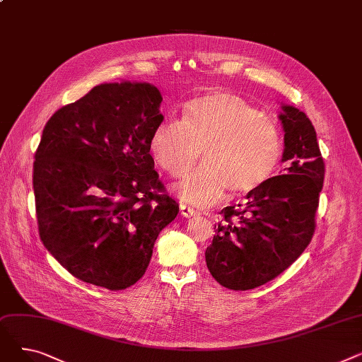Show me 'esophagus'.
<instances>
[{"label":"esophagus","mask_w":362,"mask_h":362,"mask_svg":"<svg viewBox=\"0 0 362 362\" xmlns=\"http://www.w3.org/2000/svg\"><path fill=\"white\" fill-rule=\"evenodd\" d=\"M180 214L186 218H191V217H195L198 214V211H195L191 206H187L186 204H180Z\"/></svg>","instance_id":"esophagus-1"}]
</instances>
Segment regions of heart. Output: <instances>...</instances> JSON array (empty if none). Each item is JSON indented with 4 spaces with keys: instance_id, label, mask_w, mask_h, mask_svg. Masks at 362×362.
Here are the masks:
<instances>
[{
    "instance_id": "b5f03b06",
    "label": "heart",
    "mask_w": 362,
    "mask_h": 362,
    "mask_svg": "<svg viewBox=\"0 0 362 362\" xmlns=\"http://www.w3.org/2000/svg\"><path fill=\"white\" fill-rule=\"evenodd\" d=\"M149 149L171 177H182L201 149L204 163L175 192L197 206H210L230 189L248 197L267 183L281 158V138L255 105L236 93L213 90L187 101L182 119L158 123Z\"/></svg>"
}]
</instances>
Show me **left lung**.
I'll return each instance as SVG.
<instances>
[{
  "label": "left lung",
  "instance_id": "8db88e82",
  "mask_svg": "<svg viewBox=\"0 0 362 362\" xmlns=\"http://www.w3.org/2000/svg\"><path fill=\"white\" fill-rule=\"evenodd\" d=\"M286 173L272 177L246 204L221 210L206 267L221 286L248 291L276 279L305 251L315 230L325 180L317 133L307 114L281 105Z\"/></svg>",
  "mask_w": 362,
  "mask_h": 362
}]
</instances>
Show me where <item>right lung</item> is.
Returning a JSON list of instances; mask_svg holds the SVG:
<instances>
[{
  "label": "right lung",
  "instance_id": "obj_1",
  "mask_svg": "<svg viewBox=\"0 0 362 362\" xmlns=\"http://www.w3.org/2000/svg\"><path fill=\"white\" fill-rule=\"evenodd\" d=\"M161 101L151 83H103L44 127L33 163L37 230L76 279L110 291L135 284L179 213L149 154Z\"/></svg>",
  "mask_w": 362,
  "mask_h": 362
}]
</instances>
